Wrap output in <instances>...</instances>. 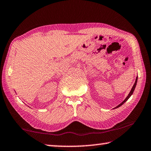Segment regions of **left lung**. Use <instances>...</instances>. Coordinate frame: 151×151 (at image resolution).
Returning <instances> with one entry per match:
<instances>
[{
	"mask_svg": "<svg viewBox=\"0 0 151 151\" xmlns=\"http://www.w3.org/2000/svg\"><path fill=\"white\" fill-rule=\"evenodd\" d=\"M138 77H137V78H136V81H135V83H134V85H133V86H132V89H131V92H130V93H129V95H128L127 96V98L126 99H124V101H123V102H122V103H121V104H119V105L118 106H116L115 107V108H114V109H116V108H118V107H119V106H121V105H122V104H123L124 103H125V102H126L127 100H128V99H129V98H130V96H131V95H132V93H133V92H134V88H135V87H136V85H137V78Z\"/></svg>",
	"mask_w": 151,
	"mask_h": 151,
	"instance_id": "obj_1",
	"label": "left lung"
}]
</instances>
